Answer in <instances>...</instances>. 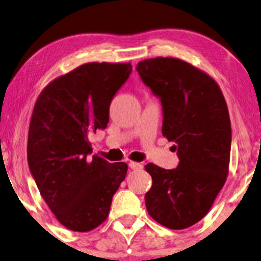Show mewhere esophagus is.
Segmentation results:
<instances>
[{
  "label": "esophagus",
  "instance_id": "1",
  "mask_svg": "<svg viewBox=\"0 0 261 261\" xmlns=\"http://www.w3.org/2000/svg\"><path fill=\"white\" fill-rule=\"evenodd\" d=\"M129 167H130L132 170H137V171H139V170H142V167H144V165H142V164H140V163L130 162V163H129Z\"/></svg>",
  "mask_w": 261,
  "mask_h": 261
}]
</instances>
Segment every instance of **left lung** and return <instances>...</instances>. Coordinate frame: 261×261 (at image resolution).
<instances>
[{
  "label": "left lung",
  "instance_id": "8db88e82",
  "mask_svg": "<svg viewBox=\"0 0 261 261\" xmlns=\"http://www.w3.org/2000/svg\"><path fill=\"white\" fill-rule=\"evenodd\" d=\"M137 71L162 102L163 135L176 142L179 159L172 170L145 166L152 177L146 208L163 226L184 229L206 215L226 183L231 145L227 103L212 77L180 59H146Z\"/></svg>",
  "mask_w": 261,
  "mask_h": 261
}]
</instances>
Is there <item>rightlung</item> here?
I'll return each mask as SVG.
<instances>
[{"label": "right lung", "instance_id": "1", "mask_svg": "<svg viewBox=\"0 0 261 261\" xmlns=\"http://www.w3.org/2000/svg\"><path fill=\"white\" fill-rule=\"evenodd\" d=\"M130 72V63L84 64L51 82L34 106L28 166L57 220L73 231H89L106 221L126 177V163L90 156L88 137L106 129L112 99Z\"/></svg>", "mask_w": 261, "mask_h": 261}]
</instances>
